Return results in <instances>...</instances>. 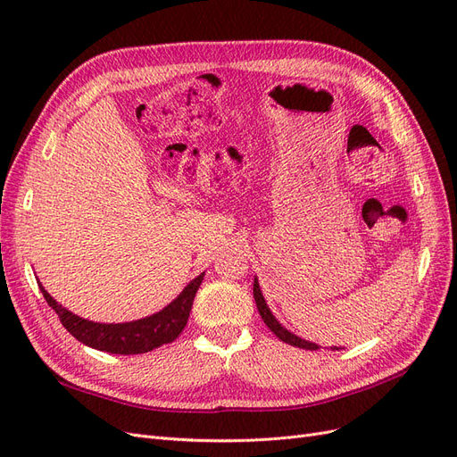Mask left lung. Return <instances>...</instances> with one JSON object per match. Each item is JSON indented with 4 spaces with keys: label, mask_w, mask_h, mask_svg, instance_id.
<instances>
[{
    "label": "left lung",
    "mask_w": 457,
    "mask_h": 457,
    "mask_svg": "<svg viewBox=\"0 0 457 457\" xmlns=\"http://www.w3.org/2000/svg\"><path fill=\"white\" fill-rule=\"evenodd\" d=\"M253 297H255V305H257V311H259V314H261V318H262V322H265V324L269 326V329L272 331V334H274L276 337L282 339V341L287 343V345H294V347H299V349H307V351L320 349V345H316V343L307 341V339H301L299 336L292 334V331L286 329L278 320H276V316L270 312L265 297H262V292H261V287H259L257 276L253 278ZM331 349L339 351L337 347H331Z\"/></svg>",
    "instance_id": "obj_1"
}]
</instances>
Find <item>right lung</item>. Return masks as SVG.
Wrapping results in <instances>:
<instances>
[{
	"instance_id": "right-lung-1",
	"label": "right lung",
	"mask_w": 457,
	"mask_h": 457,
	"mask_svg": "<svg viewBox=\"0 0 457 457\" xmlns=\"http://www.w3.org/2000/svg\"><path fill=\"white\" fill-rule=\"evenodd\" d=\"M202 280L204 272L196 276L195 280H190L183 292L160 312L145 316L141 320L121 324H101L87 320V318H79L78 314L59 305V303L47 294V289L41 286L39 280L37 286L41 289V294H44L47 305L59 314L61 324L71 331L79 343H84L87 347H93L96 351L112 354H143L179 337V334H181L187 326L192 301H195Z\"/></svg>"
}]
</instances>
